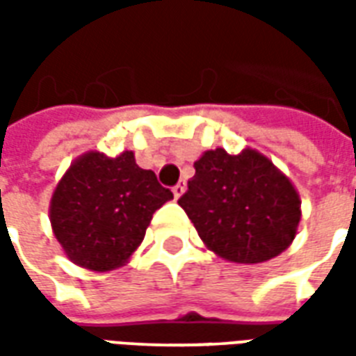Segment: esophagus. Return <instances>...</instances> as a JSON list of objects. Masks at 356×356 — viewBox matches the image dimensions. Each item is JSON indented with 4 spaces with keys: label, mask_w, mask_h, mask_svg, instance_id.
Returning <instances> with one entry per match:
<instances>
[{
    "label": "esophagus",
    "mask_w": 356,
    "mask_h": 356,
    "mask_svg": "<svg viewBox=\"0 0 356 356\" xmlns=\"http://www.w3.org/2000/svg\"><path fill=\"white\" fill-rule=\"evenodd\" d=\"M185 191H186V183L185 181H179L177 185L173 186V196H175V198H181Z\"/></svg>",
    "instance_id": "34e87169"
}]
</instances>
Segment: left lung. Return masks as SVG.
<instances>
[{"instance_id": "8db88e82", "label": "left lung", "mask_w": 356, "mask_h": 356, "mask_svg": "<svg viewBox=\"0 0 356 356\" xmlns=\"http://www.w3.org/2000/svg\"><path fill=\"white\" fill-rule=\"evenodd\" d=\"M188 191L179 198L204 244L234 263H263L290 246L301 200L268 158L244 148L208 150L194 162Z\"/></svg>"}]
</instances>
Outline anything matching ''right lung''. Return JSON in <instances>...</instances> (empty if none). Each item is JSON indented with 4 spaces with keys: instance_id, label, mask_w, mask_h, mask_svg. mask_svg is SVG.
<instances>
[{
    "instance_id": "right-lung-1",
    "label": "right lung",
    "mask_w": 356,
    "mask_h": 356,
    "mask_svg": "<svg viewBox=\"0 0 356 356\" xmlns=\"http://www.w3.org/2000/svg\"><path fill=\"white\" fill-rule=\"evenodd\" d=\"M154 171L135 163L131 150L116 158L88 152L58 181L49 219L68 259L89 270L122 267L140 246L147 227L168 200Z\"/></svg>"
}]
</instances>
